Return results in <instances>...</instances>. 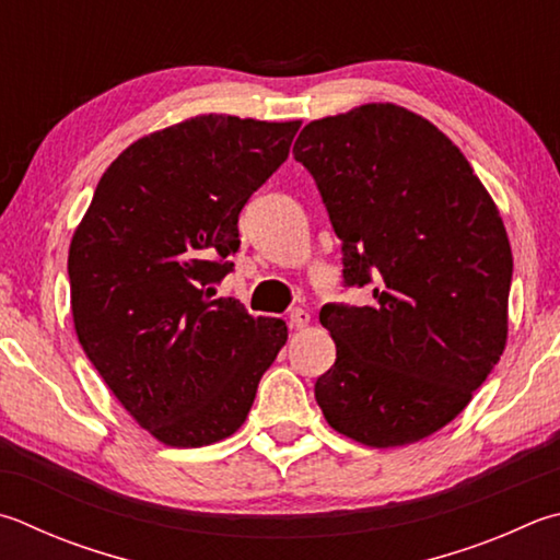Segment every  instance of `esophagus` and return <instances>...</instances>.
<instances>
[{
	"label": "esophagus",
	"mask_w": 560,
	"mask_h": 560,
	"mask_svg": "<svg viewBox=\"0 0 560 560\" xmlns=\"http://www.w3.org/2000/svg\"><path fill=\"white\" fill-rule=\"evenodd\" d=\"M308 323H311V313H308V311H303V308L291 311V315H289V328H291V330L306 328Z\"/></svg>",
	"instance_id": "34e87169"
}]
</instances>
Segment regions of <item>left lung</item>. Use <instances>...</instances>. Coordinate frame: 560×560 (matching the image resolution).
<instances>
[{
    "instance_id": "8db88e82",
    "label": "left lung",
    "mask_w": 560,
    "mask_h": 560,
    "mask_svg": "<svg viewBox=\"0 0 560 560\" xmlns=\"http://www.w3.org/2000/svg\"><path fill=\"white\" fill-rule=\"evenodd\" d=\"M293 159L342 240L345 283H377L372 306L320 311L338 358L315 401L370 448L429 439L504 352L514 264L500 210L463 151L394 103L313 119Z\"/></svg>"
}]
</instances>
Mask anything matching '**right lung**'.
<instances>
[{"instance_id": "add662e5", "label": "right lung", "mask_w": 560, "mask_h": 560, "mask_svg": "<svg viewBox=\"0 0 560 560\" xmlns=\"http://www.w3.org/2000/svg\"><path fill=\"white\" fill-rule=\"evenodd\" d=\"M299 127L210 112L151 131L107 166L70 240L78 340L131 419L171 448L237 433L289 340L281 318H252L212 283L240 249V210Z\"/></svg>"}]
</instances>
